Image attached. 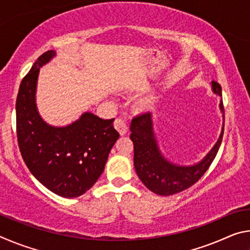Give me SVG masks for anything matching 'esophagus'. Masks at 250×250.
<instances>
[{
	"label": "esophagus",
	"instance_id": "1",
	"mask_svg": "<svg viewBox=\"0 0 250 250\" xmlns=\"http://www.w3.org/2000/svg\"><path fill=\"white\" fill-rule=\"evenodd\" d=\"M113 125H115L116 130L121 135H125L126 133V131H128V126H126L125 121L122 119V118H117V119L115 120V124H113Z\"/></svg>",
	"mask_w": 250,
	"mask_h": 250
}]
</instances>
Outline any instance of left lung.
<instances>
[{"label":"left lung","mask_w":250,"mask_h":250,"mask_svg":"<svg viewBox=\"0 0 250 250\" xmlns=\"http://www.w3.org/2000/svg\"><path fill=\"white\" fill-rule=\"evenodd\" d=\"M215 94L222 95V87L217 82L211 83ZM224 110L223 101L219 104ZM130 139L133 142V162L138 176L147 188L162 196L180 193L195 184L208 170L221 146L224 128L221 137L206 158L193 167H179L168 163L162 158L156 146L152 130L151 113L145 112L135 116L131 122Z\"/></svg>","instance_id":"left-lung-1"}]
</instances>
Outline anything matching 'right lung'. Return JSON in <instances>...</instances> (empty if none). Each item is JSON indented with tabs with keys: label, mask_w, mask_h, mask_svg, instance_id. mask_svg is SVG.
<instances>
[{
	"label": "right lung",
	"mask_w": 250,
	"mask_h": 250,
	"mask_svg": "<svg viewBox=\"0 0 250 250\" xmlns=\"http://www.w3.org/2000/svg\"><path fill=\"white\" fill-rule=\"evenodd\" d=\"M55 56L47 50L37 58L20 84L16 98V134L20 152L32 174L62 197L87 192L103 174L109 152L119 138L113 119L86 112L65 128L41 119L35 105L40 67Z\"/></svg>",
	"instance_id": "right-lung-1"
}]
</instances>
